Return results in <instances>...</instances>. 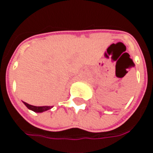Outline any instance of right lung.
Wrapping results in <instances>:
<instances>
[{
  "label": "right lung",
  "mask_w": 153,
  "mask_h": 153,
  "mask_svg": "<svg viewBox=\"0 0 153 153\" xmlns=\"http://www.w3.org/2000/svg\"><path fill=\"white\" fill-rule=\"evenodd\" d=\"M24 103H25V105L28 107V109L32 110V111H33L35 112H43V111H46L47 110L52 108V106H32V105H29V104H28L27 102H24Z\"/></svg>",
  "instance_id": "right-lung-1"
}]
</instances>
